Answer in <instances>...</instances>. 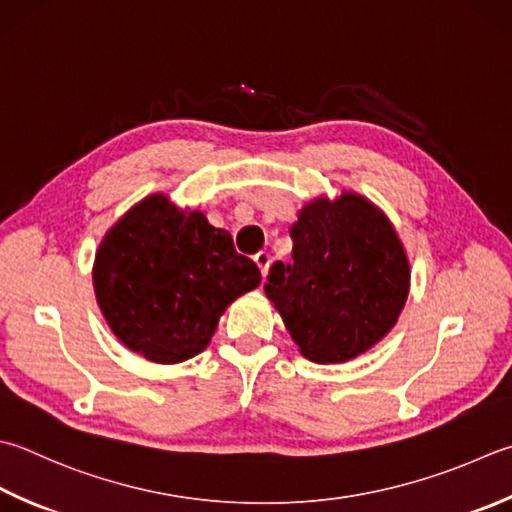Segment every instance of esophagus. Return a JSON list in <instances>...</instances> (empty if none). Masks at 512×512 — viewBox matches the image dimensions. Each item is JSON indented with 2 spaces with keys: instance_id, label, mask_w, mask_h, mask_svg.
<instances>
[{
  "instance_id": "34e87169",
  "label": "esophagus",
  "mask_w": 512,
  "mask_h": 512,
  "mask_svg": "<svg viewBox=\"0 0 512 512\" xmlns=\"http://www.w3.org/2000/svg\"><path fill=\"white\" fill-rule=\"evenodd\" d=\"M254 263L260 267V274H263V278H265L267 272H269V263H272V258H269L267 252H258L254 256Z\"/></svg>"
}]
</instances>
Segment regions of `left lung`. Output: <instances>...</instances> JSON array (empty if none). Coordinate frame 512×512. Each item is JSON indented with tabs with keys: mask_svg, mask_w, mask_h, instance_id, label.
<instances>
[{
	"mask_svg": "<svg viewBox=\"0 0 512 512\" xmlns=\"http://www.w3.org/2000/svg\"><path fill=\"white\" fill-rule=\"evenodd\" d=\"M292 265L278 260L265 294L305 359L345 363L368 352L399 321L410 260L383 211L356 191L318 196L289 229Z\"/></svg>",
	"mask_w": 512,
	"mask_h": 512,
	"instance_id": "obj_1",
	"label": "left lung"
}]
</instances>
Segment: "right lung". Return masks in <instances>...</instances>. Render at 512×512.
<instances>
[{"label":"right lung","mask_w":512,"mask_h":512,"mask_svg":"<svg viewBox=\"0 0 512 512\" xmlns=\"http://www.w3.org/2000/svg\"><path fill=\"white\" fill-rule=\"evenodd\" d=\"M258 285L260 269L236 252L229 231L167 194L136 202L93 260L95 301L111 332L162 365L205 350L227 307Z\"/></svg>","instance_id":"obj_1"}]
</instances>
